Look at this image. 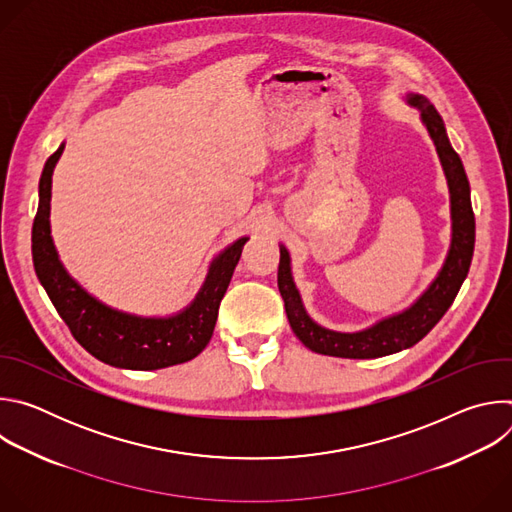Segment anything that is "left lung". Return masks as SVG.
Returning a JSON list of instances; mask_svg holds the SVG:
<instances>
[{
  "mask_svg": "<svg viewBox=\"0 0 512 512\" xmlns=\"http://www.w3.org/2000/svg\"><path fill=\"white\" fill-rule=\"evenodd\" d=\"M405 103L419 111L421 123L425 125L437 158L444 168L448 190H450V214H452V239L446 261L437 271L435 279L427 285L423 294L405 310L391 314L369 328L356 332H338L320 326L304 308L302 296L291 275V257L285 245H279V269L277 287L285 304V314L291 330L302 340L304 346L318 354L340 356V358H379L401 352L417 344L456 300L458 291L468 275L476 223L470 202V182L466 178L460 156L454 152L446 133L444 119L427 97L419 93H407Z\"/></svg>",
  "mask_w": 512,
  "mask_h": 512,
  "instance_id": "8db88e82",
  "label": "left lung"
}]
</instances>
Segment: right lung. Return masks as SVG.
Instances as JSON below:
<instances>
[{
  "label": "right lung",
  "instance_id": "right-lung-1",
  "mask_svg": "<svg viewBox=\"0 0 512 512\" xmlns=\"http://www.w3.org/2000/svg\"><path fill=\"white\" fill-rule=\"evenodd\" d=\"M64 143L46 160L38 186V212L32 227V259L36 275L60 318L77 342L95 358L117 369L158 371L198 356L210 342L218 306L227 294L233 271L249 237H241L218 253L194 300L172 316H135L115 310L72 277L50 235L52 174Z\"/></svg>",
  "mask_w": 512,
  "mask_h": 512
}]
</instances>
